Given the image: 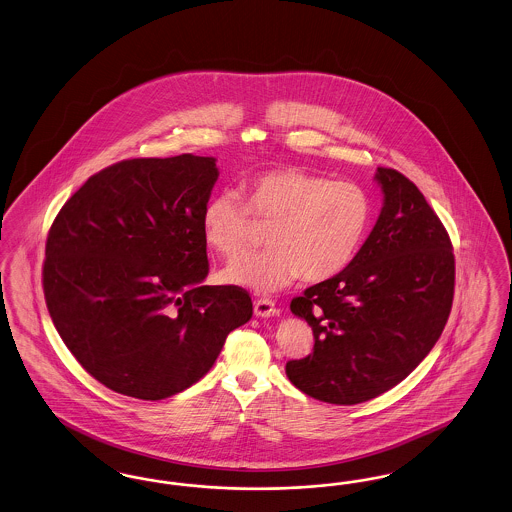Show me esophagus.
<instances>
[{
	"instance_id": "1",
	"label": "esophagus",
	"mask_w": 512,
	"mask_h": 512,
	"mask_svg": "<svg viewBox=\"0 0 512 512\" xmlns=\"http://www.w3.org/2000/svg\"><path fill=\"white\" fill-rule=\"evenodd\" d=\"M255 314L259 318H270V316L278 314V310H276L274 303L270 299H259V301H255Z\"/></svg>"
}]
</instances>
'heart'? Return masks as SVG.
<instances>
[{"mask_svg":"<svg viewBox=\"0 0 512 512\" xmlns=\"http://www.w3.org/2000/svg\"><path fill=\"white\" fill-rule=\"evenodd\" d=\"M242 188L247 204L223 190L209 196L202 209L205 242L225 257H236L249 244L251 213L275 221L266 234L268 249L226 266L223 276L234 286L270 293L299 276L324 282L350 265L366 238L371 204L358 184L282 167L247 177Z\"/></svg>","mask_w":512,"mask_h":512,"instance_id":"obj_1","label":"heart"}]
</instances>
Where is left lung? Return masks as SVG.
<instances>
[{
	"mask_svg": "<svg viewBox=\"0 0 512 512\" xmlns=\"http://www.w3.org/2000/svg\"><path fill=\"white\" fill-rule=\"evenodd\" d=\"M383 209L368 240L337 276L291 301L314 333L289 381L308 396L362 404L396 387L434 347L450 316L455 257L450 236L419 188L377 167Z\"/></svg>",
	"mask_w": 512,
	"mask_h": 512,
	"instance_id": "8db88e82",
	"label": "left lung"
}]
</instances>
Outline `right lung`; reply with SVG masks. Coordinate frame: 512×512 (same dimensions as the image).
Listing matches in <instances>:
<instances>
[{
  "label": "right lung",
  "mask_w": 512,
  "mask_h": 512,
  "mask_svg": "<svg viewBox=\"0 0 512 512\" xmlns=\"http://www.w3.org/2000/svg\"><path fill=\"white\" fill-rule=\"evenodd\" d=\"M215 158H135L89 177L47 234L43 293L64 345L104 387L164 400L215 364L253 314L238 286H204L202 209Z\"/></svg>",
  "instance_id": "right-lung-1"
}]
</instances>
